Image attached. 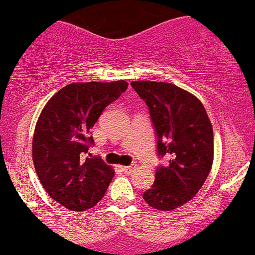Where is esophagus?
Listing matches in <instances>:
<instances>
[{"label":"esophagus","instance_id":"obj_1","mask_svg":"<svg viewBox=\"0 0 255 255\" xmlns=\"http://www.w3.org/2000/svg\"><path fill=\"white\" fill-rule=\"evenodd\" d=\"M133 170H134V164H131V166H122V171H123L124 174H131Z\"/></svg>","mask_w":255,"mask_h":255}]
</instances>
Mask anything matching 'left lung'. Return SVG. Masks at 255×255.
I'll return each mask as SVG.
<instances>
[{"label": "left lung", "instance_id": "left-lung-1", "mask_svg": "<svg viewBox=\"0 0 255 255\" xmlns=\"http://www.w3.org/2000/svg\"><path fill=\"white\" fill-rule=\"evenodd\" d=\"M149 108L157 136V154L168 163L158 166L155 180L144 192L153 209L171 211L196 196L213 166V127L204 105L171 83L132 81Z\"/></svg>", "mask_w": 255, "mask_h": 255}]
</instances>
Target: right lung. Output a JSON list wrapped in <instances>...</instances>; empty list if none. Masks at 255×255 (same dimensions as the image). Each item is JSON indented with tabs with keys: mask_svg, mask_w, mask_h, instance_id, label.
Here are the masks:
<instances>
[{
	"mask_svg": "<svg viewBox=\"0 0 255 255\" xmlns=\"http://www.w3.org/2000/svg\"><path fill=\"white\" fill-rule=\"evenodd\" d=\"M127 87L124 80L68 84L38 117L32 141L36 174L49 196L68 210L97 205L114 177L113 167L101 158L85 155L93 144L92 127Z\"/></svg>",
	"mask_w": 255,
	"mask_h": 255,
	"instance_id": "obj_1",
	"label": "right lung"
}]
</instances>
